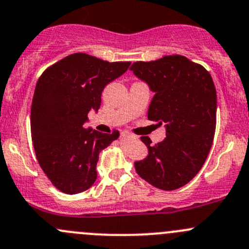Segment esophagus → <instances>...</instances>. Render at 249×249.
Here are the masks:
<instances>
[{"instance_id": "1", "label": "esophagus", "mask_w": 249, "mask_h": 249, "mask_svg": "<svg viewBox=\"0 0 249 249\" xmlns=\"http://www.w3.org/2000/svg\"><path fill=\"white\" fill-rule=\"evenodd\" d=\"M122 136L123 137H130V134L127 131H123L122 132Z\"/></svg>"}]
</instances>
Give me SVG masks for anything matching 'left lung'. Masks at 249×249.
<instances>
[{"mask_svg":"<svg viewBox=\"0 0 249 249\" xmlns=\"http://www.w3.org/2000/svg\"><path fill=\"white\" fill-rule=\"evenodd\" d=\"M130 70L155 94L148 119L166 124V137L153 147L141 137L148 155L135 162V170L153 187L178 189L197 175L212 147L217 122L214 83L205 67L182 55L137 61Z\"/></svg>","mask_w":249,"mask_h":249,"instance_id":"left-lung-1","label":"left lung"}]
</instances>
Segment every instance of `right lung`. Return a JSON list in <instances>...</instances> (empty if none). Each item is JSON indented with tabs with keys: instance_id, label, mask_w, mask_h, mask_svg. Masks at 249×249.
Here are the masks:
<instances>
[{
	"instance_id": "right-lung-1",
	"label": "right lung",
	"mask_w": 249,
	"mask_h": 249,
	"mask_svg": "<svg viewBox=\"0 0 249 249\" xmlns=\"http://www.w3.org/2000/svg\"><path fill=\"white\" fill-rule=\"evenodd\" d=\"M130 64L76 53L39 77L31 106L32 143L39 166L60 192L78 194L96 180L100 152L118 139L119 131L102 134L83 125L90 110L100 108L105 87Z\"/></svg>"
}]
</instances>
